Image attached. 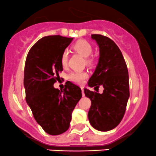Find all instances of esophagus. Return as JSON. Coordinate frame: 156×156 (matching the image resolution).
I'll use <instances>...</instances> for the list:
<instances>
[{
  "label": "esophagus",
  "instance_id": "obj_1",
  "mask_svg": "<svg viewBox=\"0 0 156 156\" xmlns=\"http://www.w3.org/2000/svg\"><path fill=\"white\" fill-rule=\"evenodd\" d=\"M81 91H82V96L84 97V87H81Z\"/></svg>",
  "mask_w": 156,
  "mask_h": 156
}]
</instances>
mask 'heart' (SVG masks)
<instances>
[{
    "mask_svg": "<svg viewBox=\"0 0 156 156\" xmlns=\"http://www.w3.org/2000/svg\"><path fill=\"white\" fill-rule=\"evenodd\" d=\"M72 49L75 52L85 57L86 63L87 65H92L94 63V59L90 56L93 50L92 45L87 41H78L72 45ZM67 62H68V53L66 51H64L62 52L60 56V63L62 67H66L67 66ZM87 73L84 71H79V72H71L69 75V78L71 81H74L77 84H81L84 81V80L87 78Z\"/></svg>",
    "mask_w": 156,
    "mask_h": 156,
    "instance_id": "b5f03b06",
    "label": "heart"
}]
</instances>
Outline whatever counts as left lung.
Returning <instances> with one entry per match:
<instances>
[{"label":"left lung","mask_w":156,"mask_h":156,"mask_svg":"<svg viewBox=\"0 0 156 156\" xmlns=\"http://www.w3.org/2000/svg\"><path fill=\"white\" fill-rule=\"evenodd\" d=\"M100 48V58L95 71L88 81L90 87L105 88L103 94L84 88L91 100L88 119L91 126L100 131L117 127L122 120L130 97L126 62L116 44L101 34H91Z\"/></svg>","instance_id":"1"}]
</instances>
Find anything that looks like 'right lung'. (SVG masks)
I'll return each mask as SVG.
<instances>
[{
    "label": "right lung",
    "mask_w": 156,
    "mask_h": 156,
    "mask_svg": "<svg viewBox=\"0 0 156 156\" xmlns=\"http://www.w3.org/2000/svg\"><path fill=\"white\" fill-rule=\"evenodd\" d=\"M73 37L45 36L30 49L25 64L26 103L46 133L59 135L69 129L72 113L81 98V90L66 81L63 90L53 87L62 71L60 56Z\"/></svg>",
    "instance_id": "obj_1"
}]
</instances>
